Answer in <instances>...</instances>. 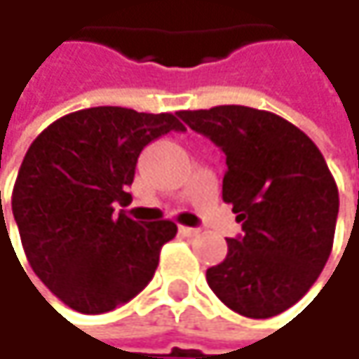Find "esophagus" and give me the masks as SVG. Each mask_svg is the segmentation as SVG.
I'll return each instance as SVG.
<instances>
[{"mask_svg":"<svg viewBox=\"0 0 359 359\" xmlns=\"http://www.w3.org/2000/svg\"><path fill=\"white\" fill-rule=\"evenodd\" d=\"M180 233H182L184 237H196L200 231H198V229H192V226H180Z\"/></svg>","mask_w":359,"mask_h":359,"instance_id":"34e87169","label":"esophagus"}]
</instances>
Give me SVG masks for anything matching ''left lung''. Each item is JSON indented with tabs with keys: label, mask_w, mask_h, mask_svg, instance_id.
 <instances>
[{
	"label": "left lung",
	"mask_w": 359,
	"mask_h": 359,
	"mask_svg": "<svg viewBox=\"0 0 359 359\" xmlns=\"http://www.w3.org/2000/svg\"><path fill=\"white\" fill-rule=\"evenodd\" d=\"M177 116L224 153L222 200L243 229L206 269L208 286L249 319L284 313L317 282L333 247L339 192L320 151L266 110L217 106Z\"/></svg>",
	"instance_id": "1"
}]
</instances>
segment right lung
Returning <instances> with one entry per match:
<instances>
[{"mask_svg": "<svg viewBox=\"0 0 359 359\" xmlns=\"http://www.w3.org/2000/svg\"><path fill=\"white\" fill-rule=\"evenodd\" d=\"M171 130H186L175 114L97 106L55 120L30 144L13 218L30 268L73 311H114L153 280L177 226L137 222L118 206L133 200L142 149Z\"/></svg>", "mask_w": 359, "mask_h": 359, "instance_id": "right-lung-1", "label": "right lung"}]
</instances>
